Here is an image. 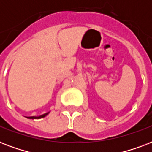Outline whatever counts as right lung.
<instances>
[{
	"mask_svg": "<svg viewBox=\"0 0 152 152\" xmlns=\"http://www.w3.org/2000/svg\"><path fill=\"white\" fill-rule=\"evenodd\" d=\"M49 113H44L42 115L39 116V117H27V118H30V119H39V118H42L44 117H46Z\"/></svg>",
	"mask_w": 152,
	"mask_h": 152,
	"instance_id": "obj_1",
	"label": "right lung"
}]
</instances>
